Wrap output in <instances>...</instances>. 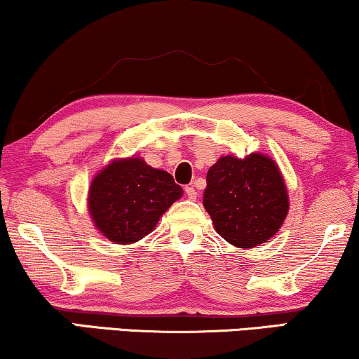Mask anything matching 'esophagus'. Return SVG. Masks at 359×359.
Listing matches in <instances>:
<instances>
[{
    "instance_id": "1",
    "label": "esophagus",
    "mask_w": 359,
    "mask_h": 359,
    "mask_svg": "<svg viewBox=\"0 0 359 359\" xmlns=\"http://www.w3.org/2000/svg\"><path fill=\"white\" fill-rule=\"evenodd\" d=\"M184 191H186V196H188L189 199H193V201H194L196 198H198V191L194 189V186H193V184H191V186H186Z\"/></svg>"
}]
</instances>
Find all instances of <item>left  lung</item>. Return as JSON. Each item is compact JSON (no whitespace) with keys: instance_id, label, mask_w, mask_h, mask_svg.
Returning <instances> with one entry per match:
<instances>
[{"instance_id":"8db88e82","label":"left lung","mask_w":359,"mask_h":359,"mask_svg":"<svg viewBox=\"0 0 359 359\" xmlns=\"http://www.w3.org/2000/svg\"><path fill=\"white\" fill-rule=\"evenodd\" d=\"M217 233L233 247H258L278 233L289 210L281 170L271 156L224 155L208 171L203 201Z\"/></svg>"}]
</instances>
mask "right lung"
<instances>
[{
  "label": "right lung",
  "mask_w": 359,
  "mask_h": 359,
  "mask_svg": "<svg viewBox=\"0 0 359 359\" xmlns=\"http://www.w3.org/2000/svg\"><path fill=\"white\" fill-rule=\"evenodd\" d=\"M181 196V186L165 170L151 168L140 156L114 158L91 181L88 212L109 242L130 245L154 232Z\"/></svg>",
  "instance_id": "right-lung-1"
}]
</instances>
